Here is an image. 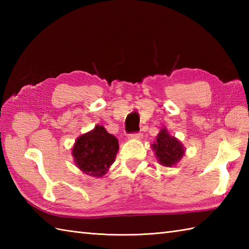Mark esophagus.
<instances>
[{
  "instance_id": "34e87169",
  "label": "esophagus",
  "mask_w": 249,
  "mask_h": 249,
  "mask_svg": "<svg viewBox=\"0 0 249 249\" xmlns=\"http://www.w3.org/2000/svg\"><path fill=\"white\" fill-rule=\"evenodd\" d=\"M142 137H143V136H142V134L136 133V134H130L128 136V139H130V140H141Z\"/></svg>"
}]
</instances>
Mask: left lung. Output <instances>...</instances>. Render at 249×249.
Here are the masks:
<instances>
[{"instance_id":"8db88e82","label":"left lung","mask_w":249,"mask_h":249,"mask_svg":"<svg viewBox=\"0 0 249 249\" xmlns=\"http://www.w3.org/2000/svg\"><path fill=\"white\" fill-rule=\"evenodd\" d=\"M152 150L155 153L157 161L165 167L177 166L186 151L182 142L169 134L166 127H162L157 135L156 141L152 144Z\"/></svg>"}]
</instances>
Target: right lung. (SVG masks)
<instances>
[{
  "label": "right lung",
  "mask_w": 249,
  "mask_h": 249,
  "mask_svg": "<svg viewBox=\"0 0 249 249\" xmlns=\"http://www.w3.org/2000/svg\"><path fill=\"white\" fill-rule=\"evenodd\" d=\"M119 151V141L104 126L96 125L79 136L71 149L78 169L89 177L102 178L108 172Z\"/></svg>",
  "instance_id": "1"
}]
</instances>
